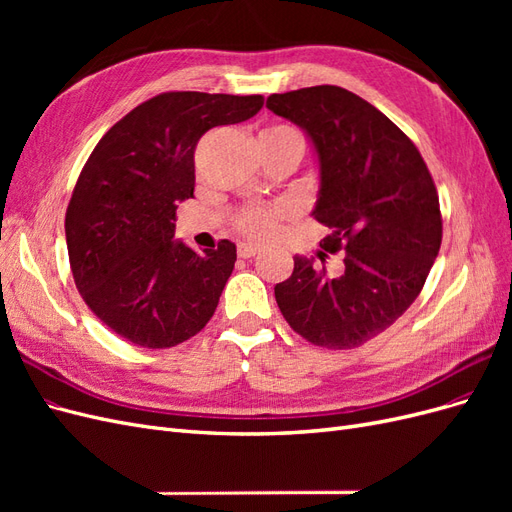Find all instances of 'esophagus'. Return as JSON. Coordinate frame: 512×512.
I'll list each match as a JSON object with an SVG mask.
<instances>
[{"mask_svg": "<svg viewBox=\"0 0 512 512\" xmlns=\"http://www.w3.org/2000/svg\"><path fill=\"white\" fill-rule=\"evenodd\" d=\"M260 250H262V247L256 245V243H241V245L237 247V254H239L241 258H254L256 254H260Z\"/></svg>", "mask_w": 512, "mask_h": 512, "instance_id": "34e87169", "label": "esophagus"}]
</instances>
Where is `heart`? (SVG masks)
Segmentation results:
<instances>
[{"label":"heart","mask_w":512,"mask_h":512,"mask_svg":"<svg viewBox=\"0 0 512 512\" xmlns=\"http://www.w3.org/2000/svg\"><path fill=\"white\" fill-rule=\"evenodd\" d=\"M262 134H267V136H297V138H301L299 132L292 130L290 126H271ZM286 213H288L286 207H271V209L247 211L237 220L235 228L245 237L269 239V237H273L275 232H277V224H280V220L284 218Z\"/></svg>","instance_id":"obj_1"}]
</instances>
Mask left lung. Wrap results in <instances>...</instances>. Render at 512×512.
Segmentation results:
<instances>
[{
  "instance_id": "1",
  "label": "left lung",
  "mask_w": 512,
  "mask_h": 512,
  "mask_svg": "<svg viewBox=\"0 0 512 512\" xmlns=\"http://www.w3.org/2000/svg\"><path fill=\"white\" fill-rule=\"evenodd\" d=\"M267 108L312 138L320 162L314 218L331 228L320 245L344 252L339 277L294 256L275 301L292 331L314 346L359 348L389 329L425 286L442 243L436 183L410 138L344 87L273 94Z\"/></svg>"
}]
</instances>
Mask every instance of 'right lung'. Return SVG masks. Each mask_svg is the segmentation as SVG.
Masks as SVG:
<instances>
[{
	"instance_id": "right-lung-1",
	"label": "right lung",
	"mask_w": 512,
	"mask_h": 512,
	"mask_svg": "<svg viewBox=\"0 0 512 512\" xmlns=\"http://www.w3.org/2000/svg\"><path fill=\"white\" fill-rule=\"evenodd\" d=\"M265 98L166 91L119 119L85 162L66 211L74 284L108 329L141 348H173L211 320L237 247L175 241L194 198V149L215 126L254 117Z\"/></svg>"
}]
</instances>
